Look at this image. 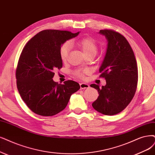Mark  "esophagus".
Listing matches in <instances>:
<instances>
[{
	"instance_id": "esophagus-1",
	"label": "esophagus",
	"mask_w": 155,
	"mask_h": 155,
	"mask_svg": "<svg viewBox=\"0 0 155 155\" xmlns=\"http://www.w3.org/2000/svg\"><path fill=\"white\" fill-rule=\"evenodd\" d=\"M80 86H81V89H87V88L89 87V84H87L86 83H81V84H80Z\"/></svg>"
}]
</instances>
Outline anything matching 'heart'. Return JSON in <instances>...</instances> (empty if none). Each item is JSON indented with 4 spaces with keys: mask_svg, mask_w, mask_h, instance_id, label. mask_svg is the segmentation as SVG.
Segmentation results:
<instances>
[{
    "mask_svg": "<svg viewBox=\"0 0 155 155\" xmlns=\"http://www.w3.org/2000/svg\"><path fill=\"white\" fill-rule=\"evenodd\" d=\"M71 43L75 45L81 49L85 56L89 55H95L98 51V44L96 40L90 36L84 37L78 41H71ZM71 45L69 42H66L61 45L59 50L61 59L63 62L67 61L70 51ZM90 73V70L87 68L78 69L74 71V74L78 78H84L85 74Z\"/></svg>",
    "mask_w": 155,
    "mask_h": 155,
    "instance_id": "obj_1",
    "label": "heart"
}]
</instances>
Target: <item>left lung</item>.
Instances as JSON below:
<instances>
[{"mask_svg": "<svg viewBox=\"0 0 155 155\" xmlns=\"http://www.w3.org/2000/svg\"><path fill=\"white\" fill-rule=\"evenodd\" d=\"M107 39V48L100 68V77L106 85L90 86L98 90L99 96L92 104L96 110L107 116L123 111L133 99L138 82V69L134 51L121 34L110 29L100 30Z\"/></svg>", "mask_w": 155, "mask_h": 155, "instance_id": "left-lung-1", "label": "left lung"}]
</instances>
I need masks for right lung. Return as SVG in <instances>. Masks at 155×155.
Instances as JSON below:
<instances>
[{"mask_svg":"<svg viewBox=\"0 0 155 155\" xmlns=\"http://www.w3.org/2000/svg\"><path fill=\"white\" fill-rule=\"evenodd\" d=\"M78 34L44 30L32 38L23 49L16 70V85L22 100L35 114L42 116L58 114L81 87L73 81L61 84L52 79L54 71L62 67L61 45Z\"/></svg>","mask_w":155,"mask_h":155,"instance_id":"right-lung-1","label":"right lung"}]
</instances>
